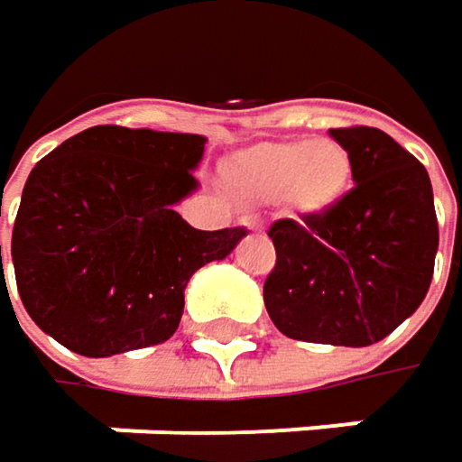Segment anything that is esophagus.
Segmentation results:
<instances>
[{
  "mask_svg": "<svg viewBox=\"0 0 462 462\" xmlns=\"http://www.w3.org/2000/svg\"><path fill=\"white\" fill-rule=\"evenodd\" d=\"M240 225H243L245 230H254V232L264 230V227H262V219H259V217H243V219H240Z\"/></svg>",
  "mask_w": 462,
  "mask_h": 462,
  "instance_id": "obj_1",
  "label": "esophagus"
}]
</instances>
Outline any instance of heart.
<instances>
[{
  "mask_svg": "<svg viewBox=\"0 0 462 462\" xmlns=\"http://www.w3.org/2000/svg\"><path fill=\"white\" fill-rule=\"evenodd\" d=\"M225 180L243 200H280L299 217H322L349 189L352 155L330 137L273 140L235 152Z\"/></svg>",
  "mask_w": 462,
  "mask_h": 462,
  "instance_id": "heart-1",
  "label": "heart"
}]
</instances>
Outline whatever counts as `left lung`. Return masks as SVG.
<instances>
[{
  "instance_id": "8db88e82",
  "label": "left lung",
  "mask_w": 462,
  "mask_h": 462,
  "mask_svg": "<svg viewBox=\"0 0 462 462\" xmlns=\"http://www.w3.org/2000/svg\"><path fill=\"white\" fill-rule=\"evenodd\" d=\"M352 155L349 189L328 214L270 227L277 251L264 282L274 328L296 341L370 346L412 315L439 248L423 163L373 126L330 129Z\"/></svg>"
}]
</instances>
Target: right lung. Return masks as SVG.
<instances>
[{"label": "right lung", "mask_w": 462, "mask_h": 462, "mask_svg": "<svg viewBox=\"0 0 462 462\" xmlns=\"http://www.w3.org/2000/svg\"><path fill=\"white\" fill-rule=\"evenodd\" d=\"M203 147L200 134L92 126L33 166L13 267L23 307L47 336L84 356L174 336L189 277L248 235L195 230L174 211L198 189Z\"/></svg>", "instance_id": "obj_1"}]
</instances>
